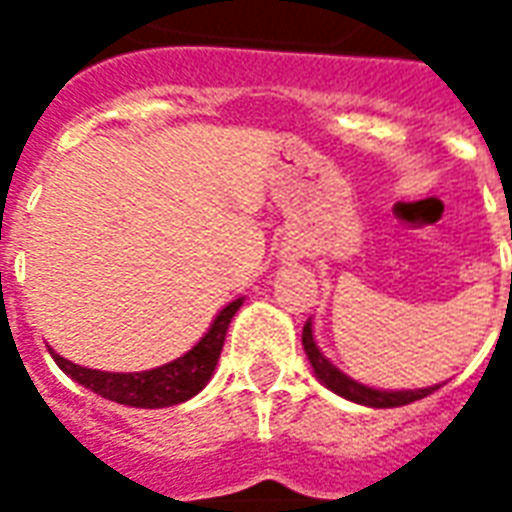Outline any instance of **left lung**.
<instances>
[{"label":"left lung","mask_w":512,"mask_h":512,"mask_svg":"<svg viewBox=\"0 0 512 512\" xmlns=\"http://www.w3.org/2000/svg\"><path fill=\"white\" fill-rule=\"evenodd\" d=\"M301 343H304V354L310 359L315 376L321 378L323 386H329L332 392H337L345 400H354V403H362V406L370 408H397L406 406V403H414V400H422V397L433 395L441 384L425 386V389H400V392H392V389H373V386H365L348 378L345 373H340L337 367L321 354V348L315 345V337H312V321L304 323V332H301Z\"/></svg>","instance_id":"obj_1"}]
</instances>
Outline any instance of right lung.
Instances as JSON below:
<instances>
[{"mask_svg":"<svg viewBox=\"0 0 512 512\" xmlns=\"http://www.w3.org/2000/svg\"><path fill=\"white\" fill-rule=\"evenodd\" d=\"M241 304H244V299L230 301L213 318L211 329L202 334V340L191 348L189 354L178 356L167 365L153 367V370H142V373H104V370L73 365L65 356L54 354L51 348L49 354L65 376H71L76 384L87 386L90 392L106 397V400L134 408L178 406L183 400L197 395L202 386L211 381L219 354H222L227 326H230Z\"/></svg>","mask_w":512,"mask_h":512,"instance_id":"right-lung-1","label":"right lung"}]
</instances>
